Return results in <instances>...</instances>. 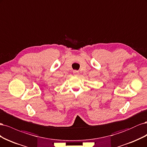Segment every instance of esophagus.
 <instances>
[{"instance_id":"esophagus-1","label":"esophagus","mask_w":147,"mask_h":147,"mask_svg":"<svg viewBox=\"0 0 147 147\" xmlns=\"http://www.w3.org/2000/svg\"><path fill=\"white\" fill-rule=\"evenodd\" d=\"M74 74L75 75H76V76H78V75H79V72H78L77 70H74Z\"/></svg>"}]
</instances>
